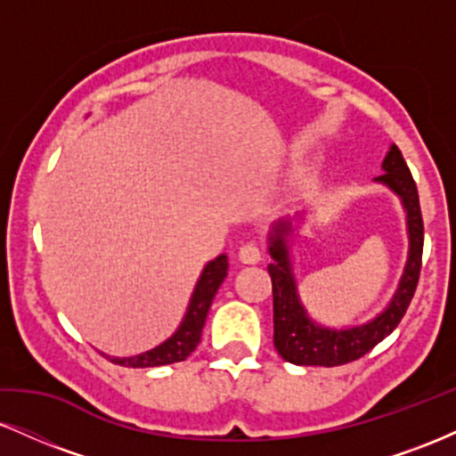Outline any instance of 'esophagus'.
I'll list each match as a JSON object with an SVG mask.
<instances>
[{"label": "esophagus", "instance_id": "obj_1", "mask_svg": "<svg viewBox=\"0 0 456 456\" xmlns=\"http://www.w3.org/2000/svg\"><path fill=\"white\" fill-rule=\"evenodd\" d=\"M238 257H240V261H242V264H248V265L259 264V261H261V248H259V244L246 242V244L242 246V248H240Z\"/></svg>", "mask_w": 456, "mask_h": 456}]
</instances>
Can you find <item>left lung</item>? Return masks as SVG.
Listing matches in <instances>:
<instances>
[{
  "instance_id": "left-lung-1",
  "label": "left lung",
  "mask_w": 456,
  "mask_h": 456,
  "mask_svg": "<svg viewBox=\"0 0 456 456\" xmlns=\"http://www.w3.org/2000/svg\"><path fill=\"white\" fill-rule=\"evenodd\" d=\"M381 169L386 174L375 177V182L388 186L401 199L407 214V233H410V253L403 276L392 296L390 305L362 326L354 328H326L308 317L297 296L296 276L291 272L287 235L291 233V223L281 221L272 227L270 255L274 264L268 265L272 279V300H274V347L282 360L300 366H338L354 362L369 354L375 345L399 326L410 306L413 291L420 279L422 244H425V224H422L420 199L410 167L403 160L401 150L390 145Z\"/></svg>"
}]
</instances>
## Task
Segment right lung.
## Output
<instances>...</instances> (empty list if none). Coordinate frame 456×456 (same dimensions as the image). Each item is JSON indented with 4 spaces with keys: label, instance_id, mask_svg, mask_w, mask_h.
Listing matches in <instances>:
<instances>
[{
    "label": "right lung",
    "instance_id": "obj_1",
    "mask_svg": "<svg viewBox=\"0 0 456 456\" xmlns=\"http://www.w3.org/2000/svg\"><path fill=\"white\" fill-rule=\"evenodd\" d=\"M227 268H229L227 255H218L216 259H212L210 264L203 268L180 328H177L165 343H160L159 347L150 349V352H143L139 355H130V358H109V360H111L113 364L133 366V369L165 366V364H174V362H182V360H186L188 355L195 352L199 341H201L203 323H206L208 311H210V305L214 296H216L218 287H221L224 276H227Z\"/></svg>",
    "mask_w": 456,
    "mask_h": 456
}]
</instances>
